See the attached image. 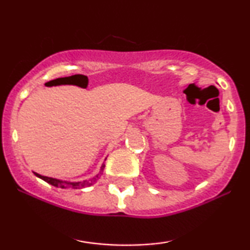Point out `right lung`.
Here are the masks:
<instances>
[{"label":"right lung","mask_w":250,"mask_h":250,"mask_svg":"<svg viewBox=\"0 0 250 250\" xmlns=\"http://www.w3.org/2000/svg\"><path fill=\"white\" fill-rule=\"evenodd\" d=\"M36 176H39L40 179H42L43 181H45L51 186H54L57 188H61V189H66L68 187H71L74 188V189H83V188H87L92 186V184H94L97 181L99 180V176H95L93 179L88 180V181H84V182H77V183H67V182H62V181H59V180H56V179H52V177H47V176H43V175H40V174L35 173Z\"/></svg>","instance_id":"1"}]
</instances>
